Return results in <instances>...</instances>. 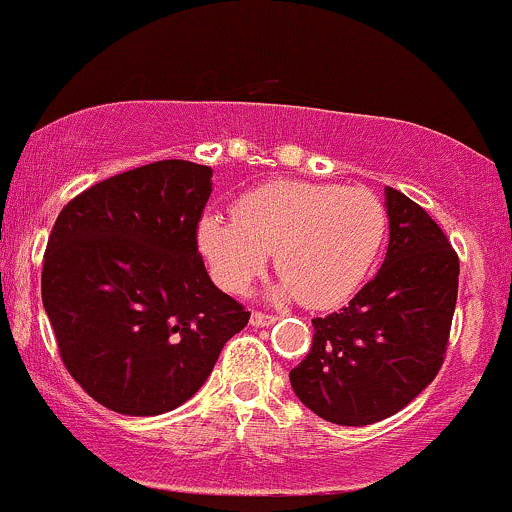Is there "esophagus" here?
Returning a JSON list of instances; mask_svg holds the SVG:
<instances>
[{"label":"esophagus","instance_id":"obj_1","mask_svg":"<svg viewBox=\"0 0 512 512\" xmlns=\"http://www.w3.org/2000/svg\"><path fill=\"white\" fill-rule=\"evenodd\" d=\"M272 323H277V318L267 316V313H262V311H255L250 316V325H255V328H262V325H272Z\"/></svg>","mask_w":512,"mask_h":512}]
</instances>
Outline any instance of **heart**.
Listing matches in <instances>:
<instances>
[{"mask_svg": "<svg viewBox=\"0 0 512 512\" xmlns=\"http://www.w3.org/2000/svg\"><path fill=\"white\" fill-rule=\"evenodd\" d=\"M386 240V209L367 187L286 179L240 199L235 216L209 213L199 247L223 289L240 294L267 267L282 274L274 299L308 308L345 303L372 272Z\"/></svg>", "mask_w": 512, "mask_h": 512, "instance_id": "obj_1", "label": "heart"}]
</instances>
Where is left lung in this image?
Segmentation results:
<instances>
[{"label": "left lung", "mask_w": 512, "mask_h": 512, "mask_svg": "<svg viewBox=\"0 0 512 512\" xmlns=\"http://www.w3.org/2000/svg\"><path fill=\"white\" fill-rule=\"evenodd\" d=\"M389 247L376 277L325 318L289 372L299 401L335 425H372L398 413L435 379L447 350L459 257L415 201L384 189Z\"/></svg>", "instance_id": "8db88e82"}]
</instances>
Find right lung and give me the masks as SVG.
Returning <instances> with one entry per match:
<instances>
[{"instance_id": "obj_1", "label": "right lung", "mask_w": 512, "mask_h": 512, "mask_svg": "<svg viewBox=\"0 0 512 512\" xmlns=\"http://www.w3.org/2000/svg\"><path fill=\"white\" fill-rule=\"evenodd\" d=\"M211 177L206 165L160 160L94 184L55 221L43 306L67 372L109 411L182 406L250 320L196 247Z\"/></svg>"}]
</instances>
